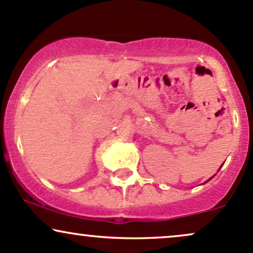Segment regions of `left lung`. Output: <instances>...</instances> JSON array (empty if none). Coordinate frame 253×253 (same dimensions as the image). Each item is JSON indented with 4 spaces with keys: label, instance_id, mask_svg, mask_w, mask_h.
Returning <instances> with one entry per match:
<instances>
[{
    "label": "left lung",
    "instance_id": "obj_1",
    "mask_svg": "<svg viewBox=\"0 0 253 253\" xmlns=\"http://www.w3.org/2000/svg\"><path fill=\"white\" fill-rule=\"evenodd\" d=\"M223 165V164H222ZM222 165H221V166H220V169H221V167H222ZM212 178H214V175H212V177L211 178H209V179L208 180H207V181H209V180H211V179H212ZM207 181H206V183H207Z\"/></svg>",
    "mask_w": 253,
    "mask_h": 253
}]
</instances>
